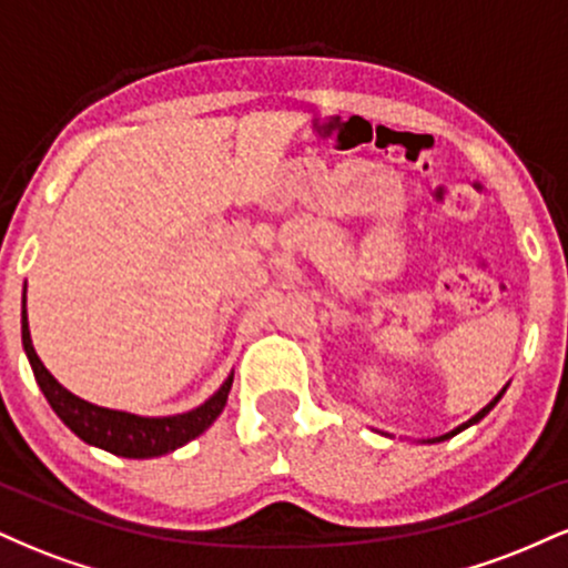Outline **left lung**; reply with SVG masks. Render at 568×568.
Here are the masks:
<instances>
[{
  "label": "left lung",
  "mask_w": 568,
  "mask_h": 568,
  "mask_svg": "<svg viewBox=\"0 0 568 568\" xmlns=\"http://www.w3.org/2000/svg\"><path fill=\"white\" fill-rule=\"evenodd\" d=\"M505 389H507V384H505V387H501V393H497V397H494V400H491V403H486V406H484V408H480V410H478V414H475V416H470V419H467V422H462V425H459V427H454V429H452V433L440 435V438H427V440H422V443H440V440H448V438H454V435H456V433H462V429H467V427L478 425V422H480V419H484V416L488 414V410H491V408H494V406H497V403L501 400V395H505ZM389 438H393V435H389Z\"/></svg>",
  "instance_id": "obj_1"
}]
</instances>
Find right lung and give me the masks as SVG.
Returning <instances> with one entry per match:
<instances>
[{
    "label": "right lung",
    "mask_w": 568,
    "mask_h": 568,
    "mask_svg": "<svg viewBox=\"0 0 568 568\" xmlns=\"http://www.w3.org/2000/svg\"><path fill=\"white\" fill-rule=\"evenodd\" d=\"M21 338L39 389L48 397L50 408L55 410L58 419H61L77 438H82L84 443H90V446L95 448H103V452L109 454L125 456V459H152V456L171 454L175 448L186 446L189 440H194L197 435L205 433V429L219 419L221 410H224L234 379L232 371L216 393L207 397L205 403H200L197 408L184 410V414L141 416L120 408L95 406V403L69 393V389L44 368L34 344H31L29 315H26V288L21 304Z\"/></svg>",
    "instance_id": "1"
}]
</instances>
